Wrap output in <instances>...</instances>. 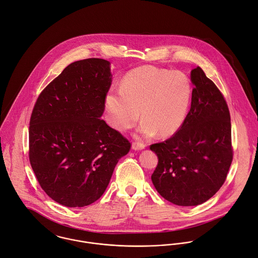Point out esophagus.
Segmentation results:
<instances>
[{"label":"esophagus","instance_id":"obj_1","mask_svg":"<svg viewBox=\"0 0 258 258\" xmlns=\"http://www.w3.org/2000/svg\"><path fill=\"white\" fill-rule=\"evenodd\" d=\"M146 148V145L140 142H134L133 143V149L135 151H140V150H144Z\"/></svg>","mask_w":258,"mask_h":258}]
</instances>
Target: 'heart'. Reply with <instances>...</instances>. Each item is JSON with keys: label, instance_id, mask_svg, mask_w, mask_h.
I'll return each instance as SVG.
<instances>
[{"label": "heart", "instance_id": "heart-1", "mask_svg": "<svg viewBox=\"0 0 258 258\" xmlns=\"http://www.w3.org/2000/svg\"><path fill=\"white\" fill-rule=\"evenodd\" d=\"M192 98V86L185 74L152 66L137 68L122 80L120 90L107 94L105 107L114 128H132L140 117L139 132L144 138L155 134L168 138L184 123Z\"/></svg>", "mask_w": 258, "mask_h": 258}]
</instances>
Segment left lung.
Listing matches in <instances>:
<instances>
[{
  "label": "left lung",
  "instance_id": "left-lung-1",
  "mask_svg": "<svg viewBox=\"0 0 258 258\" xmlns=\"http://www.w3.org/2000/svg\"><path fill=\"white\" fill-rule=\"evenodd\" d=\"M190 109L180 130L151 145L158 157L152 174L157 192L173 205L194 206L212 198L224 183L233 157L226 101L202 68L191 71Z\"/></svg>",
  "mask_w": 258,
  "mask_h": 258
}]
</instances>
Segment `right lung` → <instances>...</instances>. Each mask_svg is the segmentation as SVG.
Masks as SVG:
<instances>
[{"label":"right lung","instance_id":"add662e5","mask_svg":"<svg viewBox=\"0 0 258 258\" xmlns=\"http://www.w3.org/2000/svg\"><path fill=\"white\" fill-rule=\"evenodd\" d=\"M111 85L109 61L69 64L42 91L29 127V159L44 191L57 204L83 207L103 196L131 143L101 118Z\"/></svg>","mask_w":258,"mask_h":258}]
</instances>
